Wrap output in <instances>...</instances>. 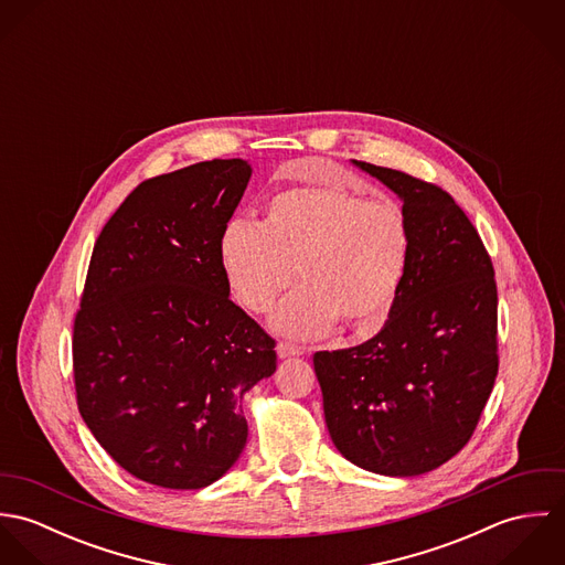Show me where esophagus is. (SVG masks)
I'll list each match as a JSON object with an SVG mask.
<instances>
[{"label": "esophagus", "mask_w": 565, "mask_h": 565, "mask_svg": "<svg viewBox=\"0 0 565 565\" xmlns=\"http://www.w3.org/2000/svg\"><path fill=\"white\" fill-rule=\"evenodd\" d=\"M305 352H307L305 348H300V345H294V343H289V341H280V343L276 345V354H278L280 359L300 356V354H305Z\"/></svg>", "instance_id": "1"}]
</instances>
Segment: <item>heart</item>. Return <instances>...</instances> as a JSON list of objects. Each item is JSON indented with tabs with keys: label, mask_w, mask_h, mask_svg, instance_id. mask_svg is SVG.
<instances>
[{
	"label": "heart",
	"mask_w": 565,
	"mask_h": 565,
	"mask_svg": "<svg viewBox=\"0 0 565 565\" xmlns=\"http://www.w3.org/2000/svg\"><path fill=\"white\" fill-rule=\"evenodd\" d=\"M411 228L394 200H367L337 184H305L269 200L260 226L231 222L220 239L228 289L245 309L265 313L294 282L271 323L309 339L337 320L359 334L387 322L403 289Z\"/></svg>",
	"instance_id": "heart-1"
}]
</instances>
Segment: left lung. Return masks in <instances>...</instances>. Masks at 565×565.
<instances>
[{
	"label": "left lung",
	"mask_w": 565,
	"mask_h": 565,
	"mask_svg": "<svg viewBox=\"0 0 565 565\" xmlns=\"http://www.w3.org/2000/svg\"><path fill=\"white\" fill-rule=\"evenodd\" d=\"M403 200L411 256L381 332L316 352L332 444L383 477L426 475L472 437L498 374V291L483 242L437 184L352 161Z\"/></svg>",
	"instance_id": "obj_1"
}]
</instances>
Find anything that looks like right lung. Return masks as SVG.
<instances>
[{
	"instance_id": "1",
	"label": "right lung",
	"mask_w": 565,
	"mask_h": 565,
	"mask_svg": "<svg viewBox=\"0 0 565 565\" xmlns=\"http://www.w3.org/2000/svg\"><path fill=\"white\" fill-rule=\"evenodd\" d=\"M252 167L195 162L141 182L102 228L74 322L82 419L132 477L222 479L247 439L243 396L276 341L228 296L220 239Z\"/></svg>"
}]
</instances>
